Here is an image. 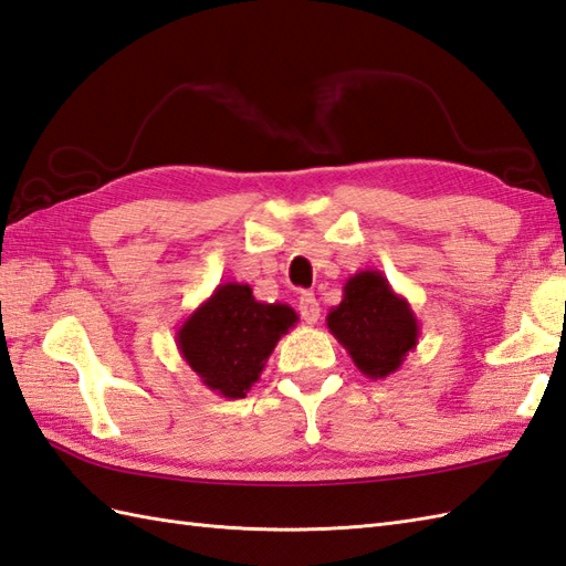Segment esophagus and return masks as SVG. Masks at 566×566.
<instances>
[{"label":"esophagus","mask_w":566,"mask_h":566,"mask_svg":"<svg viewBox=\"0 0 566 566\" xmlns=\"http://www.w3.org/2000/svg\"><path fill=\"white\" fill-rule=\"evenodd\" d=\"M297 310L307 324H316V319H319V302H316L314 293H302Z\"/></svg>","instance_id":"obj_1"}]
</instances>
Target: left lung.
<instances>
[{
  "mask_svg": "<svg viewBox=\"0 0 566 566\" xmlns=\"http://www.w3.org/2000/svg\"><path fill=\"white\" fill-rule=\"evenodd\" d=\"M326 326L369 379H387L401 369L420 338L416 312L377 269L350 275L340 305L326 314Z\"/></svg>",
  "mask_w": 566,
  "mask_h": 566,
  "instance_id": "left-lung-1",
  "label": "left lung"
}]
</instances>
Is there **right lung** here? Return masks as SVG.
I'll return each instance as SVG.
<instances>
[{
  "label": "right lung",
  "instance_id": "right-lung-1",
  "mask_svg": "<svg viewBox=\"0 0 566 566\" xmlns=\"http://www.w3.org/2000/svg\"><path fill=\"white\" fill-rule=\"evenodd\" d=\"M295 324L291 305L259 302L247 283H220L177 328V350L206 389L244 398Z\"/></svg>",
  "mask_w": 566,
  "mask_h": 566
}]
</instances>
